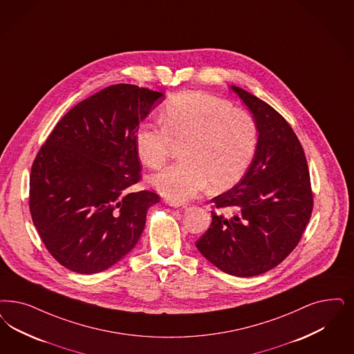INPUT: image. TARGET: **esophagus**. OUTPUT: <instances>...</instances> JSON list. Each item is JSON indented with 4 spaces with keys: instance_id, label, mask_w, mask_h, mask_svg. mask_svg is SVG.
Wrapping results in <instances>:
<instances>
[{
    "instance_id": "esophagus-1",
    "label": "esophagus",
    "mask_w": 354,
    "mask_h": 354,
    "mask_svg": "<svg viewBox=\"0 0 354 354\" xmlns=\"http://www.w3.org/2000/svg\"><path fill=\"white\" fill-rule=\"evenodd\" d=\"M166 204H167L169 207H185L184 203H176V201H171V200H166Z\"/></svg>"
}]
</instances>
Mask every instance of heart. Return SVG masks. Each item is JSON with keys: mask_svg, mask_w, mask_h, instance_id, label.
<instances>
[{"mask_svg": "<svg viewBox=\"0 0 354 354\" xmlns=\"http://www.w3.org/2000/svg\"><path fill=\"white\" fill-rule=\"evenodd\" d=\"M160 122H142L136 132V151L147 167L169 158L174 144L183 145L184 162L153 174L150 185L167 200L183 203L207 188L225 189L248 170L257 147V125L250 112L207 93L171 97Z\"/></svg>", "mask_w": 354, "mask_h": 354, "instance_id": "1", "label": "heart"}]
</instances>
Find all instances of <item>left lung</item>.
<instances>
[{"label": "left lung", "mask_w": 354, "mask_h": 354, "mask_svg": "<svg viewBox=\"0 0 354 354\" xmlns=\"http://www.w3.org/2000/svg\"><path fill=\"white\" fill-rule=\"evenodd\" d=\"M230 87L257 122V151L239 183L210 200L218 210L212 212V225L196 247L222 272L254 277L295 248L311 217L313 192L292 127L261 99Z\"/></svg>", "instance_id": "left-lung-1"}]
</instances>
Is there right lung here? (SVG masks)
Wrapping results in <instances>:
<instances>
[{"mask_svg":"<svg viewBox=\"0 0 354 354\" xmlns=\"http://www.w3.org/2000/svg\"><path fill=\"white\" fill-rule=\"evenodd\" d=\"M163 99L145 87L109 86L69 111L40 147L30 212L49 254L65 268L106 270L138 242L159 196L131 189L141 179L136 132Z\"/></svg>","mask_w":354,"mask_h":354,"instance_id":"add662e5","label":"right lung"}]
</instances>
